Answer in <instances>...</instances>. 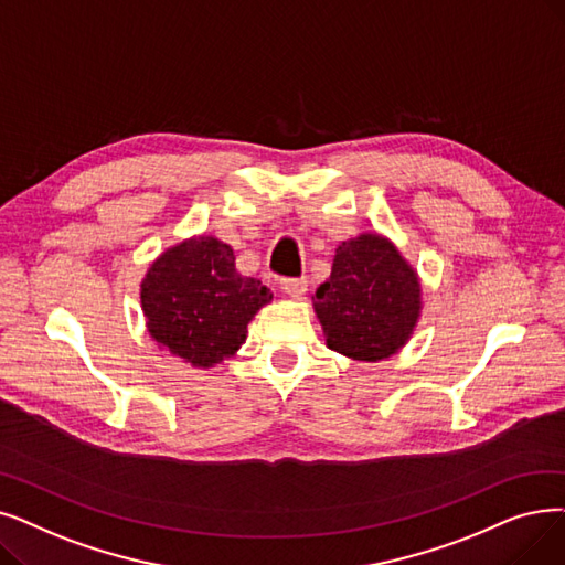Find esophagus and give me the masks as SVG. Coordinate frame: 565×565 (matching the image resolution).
Returning <instances> with one entry per match:
<instances>
[{"label": "esophagus", "mask_w": 565, "mask_h": 565, "mask_svg": "<svg viewBox=\"0 0 565 565\" xmlns=\"http://www.w3.org/2000/svg\"><path fill=\"white\" fill-rule=\"evenodd\" d=\"M307 286H309L307 279H284V284H281L284 292L292 300H302L305 292H307Z\"/></svg>", "instance_id": "obj_1"}]
</instances>
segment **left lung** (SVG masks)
<instances>
[{
	"label": "left lung",
	"mask_w": 565,
	"mask_h": 565,
	"mask_svg": "<svg viewBox=\"0 0 565 565\" xmlns=\"http://www.w3.org/2000/svg\"><path fill=\"white\" fill-rule=\"evenodd\" d=\"M328 349L360 362L397 355L423 316V284L397 244L381 233L341 242L313 296Z\"/></svg>",
	"instance_id": "obj_1"
}]
</instances>
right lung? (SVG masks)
Instances as JSON below:
<instances>
[{
  "instance_id": "obj_1",
  "label": "right lung",
  "mask_w": 565,
  "mask_h": 565,
  "mask_svg": "<svg viewBox=\"0 0 565 565\" xmlns=\"http://www.w3.org/2000/svg\"><path fill=\"white\" fill-rule=\"evenodd\" d=\"M269 302V288L242 277L231 244L214 235H191L163 249L140 281L147 332L193 370L233 358L247 341L249 321Z\"/></svg>"
}]
</instances>
